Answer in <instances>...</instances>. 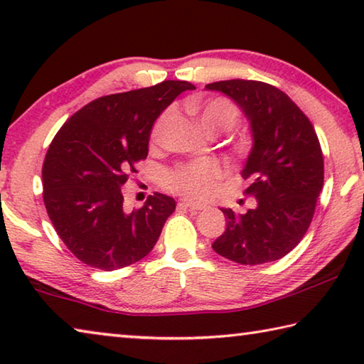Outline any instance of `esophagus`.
<instances>
[{"label": "esophagus", "instance_id": "obj_1", "mask_svg": "<svg viewBox=\"0 0 364 364\" xmlns=\"http://www.w3.org/2000/svg\"><path fill=\"white\" fill-rule=\"evenodd\" d=\"M183 205L193 212L204 210V208H207V205L202 204V202H193V200H183Z\"/></svg>", "mask_w": 364, "mask_h": 364}]
</instances>
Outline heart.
Returning a JSON list of instances; mask_svg holds the SVG:
<instances>
[{
  "mask_svg": "<svg viewBox=\"0 0 364 364\" xmlns=\"http://www.w3.org/2000/svg\"><path fill=\"white\" fill-rule=\"evenodd\" d=\"M168 114L159 117V120L154 123L151 138L154 143L162 136V132L167 123ZM239 120V112L236 106L223 97L210 100L202 104L199 110V122L202 128L207 133L217 134L220 132H230L236 127ZM221 167L217 162H197V164H186L176 167L173 171L168 173V184L171 189L178 191L193 199H202L213 191L218 178L221 176Z\"/></svg>",
  "mask_w": 364,
  "mask_h": 364,
  "instance_id": "obj_1",
  "label": "heart"
}]
</instances>
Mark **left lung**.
Segmentation results:
<instances>
[{"label":"left lung","mask_w":364,"mask_h":364,"mask_svg":"<svg viewBox=\"0 0 364 364\" xmlns=\"http://www.w3.org/2000/svg\"><path fill=\"white\" fill-rule=\"evenodd\" d=\"M237 104L252 133V149L242 168L245 193L257 207L236 215L221 208L226 230L213 250L241 264H260L287 255L315 213L323 189L324 162L308 117L276 86L255 80H225L205 85Z\"/></svg>","instance_id":"obj_1"}]
</instances>
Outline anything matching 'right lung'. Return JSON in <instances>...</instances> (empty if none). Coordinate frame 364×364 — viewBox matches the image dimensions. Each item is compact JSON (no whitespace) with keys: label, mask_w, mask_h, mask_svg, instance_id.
I'll list each match as a JSON object with an SVG mask.
<instances>
[{"label":"right lung","mask_w":364,"mask_h":364,"mask_svg":"<svg viewBox=\"0 0 364 364\" xmlns=\"http://www.w3.org/2000/svg\"><path fill=\"white\" fill-rule=\"evenodd\" d=\"M196 86L180 80L102 96L73 114L49 144L43 164V199L54 228L88 267L112 271L154 249L173 197L156 193L133 212L122 186L147 157L157 117L178 95Z\"/></svg>","instance_id":"right-lung-1"}]
</instances>
